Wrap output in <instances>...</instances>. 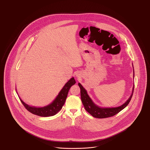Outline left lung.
<instances>
[{
  "mask_svg": "<svg viewBox=\"0 0 150 150\" xmlns=\"http://www.w3.org/2000/svg\"><path fill=\"white\" fill-rule=\"evenodd\" d=\"M78 85L80 88L81 100L86 111L88 112L92 116H93V117L96 118H100V119L106 118V117L113 116L115 115L118 114L119 112H120L121 110H123L125 107H127L132 99L133 91H134V86H133V92L130 98L122 105H121L119 107H113V108H102V107L96 106L93 103L92 100L88 96L86 89L83 87V86H81L80 83H79Z\"/></svg>",
  "mask_w": 150,
  "mask_h": 150,
  "instance_id": "left-lung-1",
  "label": "left lung"
}]
</instances>
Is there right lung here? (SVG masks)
Returning a JSON list of instances; mask_svg holds the SVG:
<instances>
[{
    "mask_svg": "<svg viewBox=\"0 0 150 150\" xmlns=\"http://www.w3.org/2000/svg\"><path fill=\"white\" fill-rule=\"evenodd\" d=\"M76 83V81L74 78L70 79L68 82L66 83L62 90L57 96L56 98L54 100V101L50 103V105L44 107H31L29 105H26L24 103L21 98L20 100H21L22 103L25 107L26 109L29 111L30 112L33 114L42 116V117H47V116H51L56 114L57 112L62 108V106L64 105L67 96V94L69 91L70 88L71 86L74 85Z\"/></svg>",
    "mask_w": 150,
    "mask_h": 150,
    "instance_id": "obj_1",
    "label": "right lung"
}]
</instances>
